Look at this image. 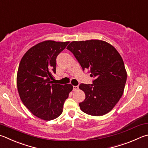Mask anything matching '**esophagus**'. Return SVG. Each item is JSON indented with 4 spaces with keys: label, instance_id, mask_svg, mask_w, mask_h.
Returning a JSON list of instances; mask_svg holds the SVG:
<instances>
[{
    "label": "esophagus",
    "instance_id": "1",
    "mask_svg": "<svg viewBox=\"0 0 148 148\" xmlns=\"http://www.w3.org/2000/svg\"><path fill=\"white\" fill-rule=\"evenodd\" d=\"M79 88L78 86H73V90H76Z\"/></svg>",
    "mask_w": 148,
    "mask_h": 148
}]
</instances>
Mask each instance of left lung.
I'll return each instance as SVG.
<instances>
[{"label":"left lung","mask_w":148,"mask_h":148,"mask_svg":"<svg viewBox=\"0 0 148 148\" xmlns=\"http://www.w3.org/2000/svg\"><path fill=\"white\" fill-rule=\"evenodd\" d=\"M66 49L73 53L83 71L87 69L93 84L82 83L79 88L85 99L79 103L80 109L91 116L108 113L123 93L127 72L119 52L112 45L101 40L72 41Z\"/></svg>","instance_id":"1"}]
</instances>
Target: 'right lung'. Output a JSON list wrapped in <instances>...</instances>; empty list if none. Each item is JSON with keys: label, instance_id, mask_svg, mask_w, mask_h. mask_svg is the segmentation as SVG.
Masks as SVG:
<instances>
[{"label": "right lung", "instance_id": "1", "mask_svg": "<svg viewBox=\"0 0 148 148\" xmlns=\"http://www.w3.org/2000/svg\"><path fill=\"white\" fill-rule=\"evenodd\" d=\"M69 41L47 40L29 48L20 61L17 86L21 101L34 116L52 120L60 116L71 84L52 83L56 73V58Z\"/></svg>", "mask_w": 148, "mask_h": 148}]
</instances>
